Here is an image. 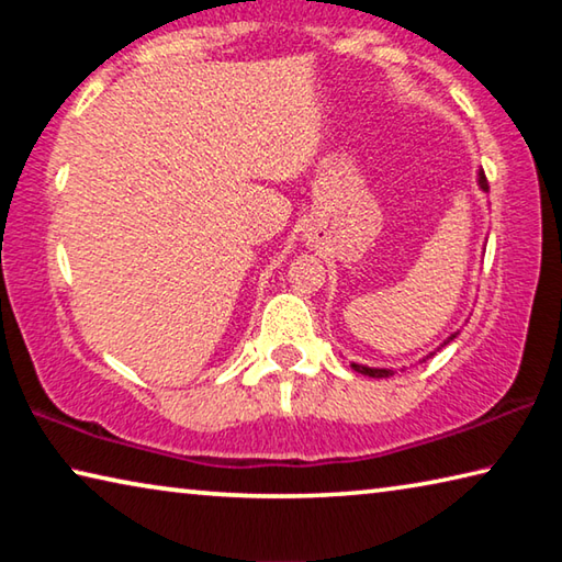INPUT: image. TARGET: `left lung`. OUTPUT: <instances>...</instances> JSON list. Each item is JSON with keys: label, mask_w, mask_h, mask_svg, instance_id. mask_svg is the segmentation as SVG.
I'll return each instance as SVG.
<instances>
[{"label": "left lung", "mask_w": 562, "mask_h": 562, "mask_svg": "<svg viewBox=\"0 0 562 562\" xmlns=\"http://www.w3.org/2000/svg\"><path fill=\"white\" fill-rule=\"evenodd\" d=\"M479 188L483 190V193H488V180H486V176H483V170H479ZM456 335H459V331H453V335L449 337V339H443V345L441 347H446L449 345L451 339H456ZM439 347V349H441ZM436 349V351H439ZM436 351H431V355H426L422 361H426L429 357H434ZM351 369H355V372H359V374H364V376H374V379H384V376H392L394 374V369H379V367H367V364H357V361H351Z\"/></svg>", "instance_id": "1"}]
</instances>
